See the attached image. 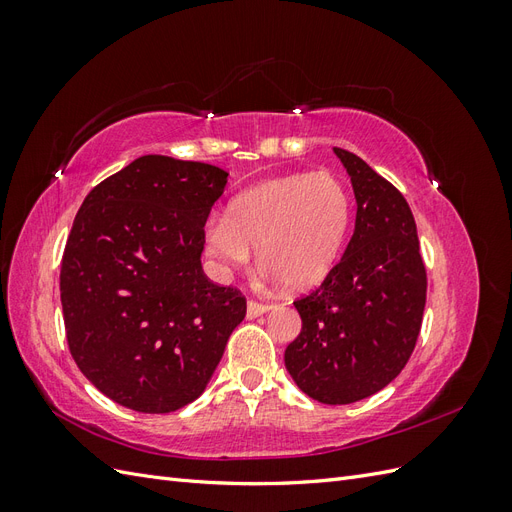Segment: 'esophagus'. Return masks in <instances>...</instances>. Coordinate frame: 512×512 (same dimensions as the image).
Wrapping results in <instances>:
<instances>
[{
	"label": "esophagus",
	"mask_w": 512,
	"mask_h": 512,
	"mask_svg": "<svg viewBox=\"0 0 512 512\" xmlns=\"http://www.w3.org/2000/svg\"><path fill=\"white\" fill-rule=\"evenodd\" d=\"M269 305H265V303H258V301H247V312H245V316L250 318V320H254V318H258V316H262V314H267L269 312Z\"/></svg>",
	"instance_id": "34e87169"
}]
</instances>
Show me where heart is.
<instances>
[{
  "instance_id": "obj_1",
  "label": "heart",
  "mask_w": 512,
  "mask_h": 512,
  "mask_svg": "<svg viewBox=\"0 0 512 512\" xmlns=\"http://www.w3.org/2000/svg\"><path fill=\"white\" fill-rule=\"evenodd\" d=\"M350 220L352 200L342 179L327 170L288 175L241 192L226 215L209 220L205 247L224 271L243 267L256 250L265 277L309 290L333 271Z\"/></svg>"
}]
</instances>
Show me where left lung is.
<instances>
[{
	"instance_id": "1",
	"label": "left lung",
	"mask_w": 512,
	"mask_h": 512,
	"mask_svg": "<svg viewBox=\"0 0 512 512\" xmlns=\"http://www.w3.org/2000/svg\"><path fill=\"white\" fill-rule=\"evenodd\" d=\"M333 153L354 190V232L322 286L294 301L303 327L284 363L305 395L344 406L382 391L406 367L421 331L427 275L406 198L359 156Z\"/></svg>"
}]
</instances>
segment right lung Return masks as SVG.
Listing matches in <instances>:
<instances>
[{"mask_svg":"<svg viewBox=\"0 0 512 512\" xmlns=\"http://www.w3.org/2000/svg\"><path fill=\"white\" fill-rule=\"evenodd\" d=\"M228 173L141 156L76 213L59 290L72 359L115 404L166 414L203 395L245 318L237 290L209 282L205 222Z\"/></svg>","mask_w":512,"mask_h":512,"instance_id":"obj_1","label":"right lung"}]
</instances>
